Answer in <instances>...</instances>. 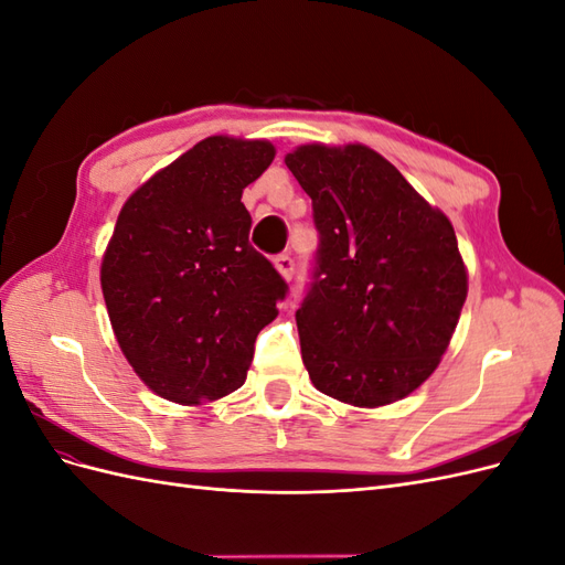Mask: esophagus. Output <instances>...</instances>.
<instances>
[{"instance_id": "esophagus-1", "label": "esophagus", "mask_w": 565, "mask_h": 565, "mask_svg": "<svg viewBox=\"0 0 565 565\" xmlns=\"http://www.w3.org/2000/svg\"><path fill=\"white\" fill-rule=\"evenodd\" d=\"M273 264H276V268L280 270V276L285 278V280H292V276H295V259L289 254H278L276 259H273Z\"/></svg>"}]
</instances>
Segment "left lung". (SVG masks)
<instances>
[{
    "label": "left lung",
    "instance_id": "obj_1",
    "mask_svg": "<svg viewBox=\"0 0 565 565\" xmlns=\"http://www.w3.org/2000/svg\"><path fill=\"white\" fill-rule=\"evenodd\" d=\"M285 164L318 231L297 311L313 386L358 407L405 398L438 367L467 299L452 224L365 146H301Z\"/></svg>",
    "mask_w": 565,
    "mask_h": 565
}]
</instances>
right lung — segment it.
Wrapping results in <instances>:
<instances>
[{"label":"right lung","instance_id":"add662e5","mask_svg":"<svg viewBox=\"0 0 565 565\" xmlns=\"http://www.w3.org/2000/svg\"><path fill=\"white\" fill-rule=\"evenodd\" d=\"M268 141L210 136L146 181L117 216L100 287L117 344L158 396L216 401L245 384L287 282L249 245L243 188Z\"/></svg>","mask_w":565,"mask_h":565}]
</instances>
